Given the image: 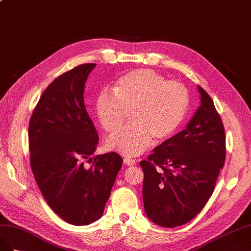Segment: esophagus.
<instances>
[{
    "label": "esophagus",
    "mask_w": 251,
    "mask_h": 251,
    "mask_svg": "<svg viewBox=\"0 0 251 251\" xmlns=\"http://www.w3.org/2000/svg\"><path fill=\"white\" fill-rule=\"evenodd\" d=\"M124 164L127 166H133L135 165V161L132 159H127L126 157V159H124Z\"/></svg>",
    "instance_id": "34e87169"
}]
</instances>
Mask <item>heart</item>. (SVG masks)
<instances>
[{"instance_id":"1","label":"heart","mask_w":251,"mask_h":251,"mask_svg":"<svg viewBox=\"0 0 251 251\" xmlns=\"http://www.w3.org/2000/svg\"><path fill=\"white\" fill-rule=\"evenodd\" d=\"M113 91L100 92L96 110L100 124L116 132L130 112L131 124L106 140V148L125 156H137L152 144L168 140L181 125L189 104L188 90L180 82L167 81L150 69L122 75Z\"/></svg>"}]
</instances>
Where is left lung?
Segmentation results:
<instances>
[{
    "instance_id": "8db88e82",
    "label": "left lung",
    "mask_w": 251,
    "mask_h": 251,
    "mask_svg": "<svg viewBox=\"0 0 251 251\" xmlns=\"http://www.w3.org/2000/svg\"><path fill=\"white\" fill-rule=\"evenodd\" d=\"M198 90L201 104L185 129L140 163L145 212L162 227L184 225L204 208L225 163L223 123L209 95Z\"/></svg>"
}]
</instances>
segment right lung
<instances>
[{
	"label": "right lung",
	"instance_id": "1",
	"mask_svg": "<svg viewBox=\"0 0 251 251\" xmlns=\"http://www.w3.org/2000/svg\"><path fill=\"white\" fill-rule=\"evenodd\" d=\"M95 63L58 76L43 92L28 128L30 166L47 204L67 223L83 226L103 216L123 160L96 155V127L84 104L85 83Z\"/></svg>",
	"mask_w": 251,
	"mask_h": 251
}]
</instances>
